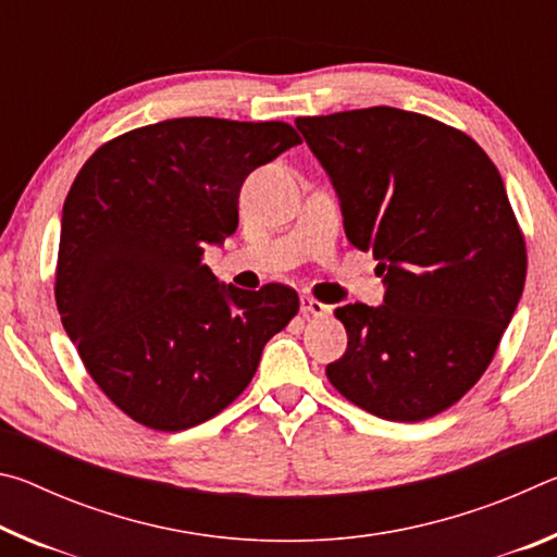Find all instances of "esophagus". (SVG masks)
<instances>
[{"label":"esophagus","instance_id":"34e87169","mask_svg":"<svg viewBox=\"0 0 557 557\" xmlns=\"http://www.w3.org/2000/svg\"><path fill=\"white\" fill-rule=\"evenodd\" d=\"M299 305H301V314H305V317H326L329 314V307L322 305V301L314 299V297L305 295L299 299Z\"/></svg>","mask_w":557,"mask_h":557}]
</instances>
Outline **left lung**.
I'll return each mask as SVG.
<instances>
[{
	"label": "left lung",
	"instance_id": "1",
	"mask_svg": "<svg viewBox=\"0 0 557 557\" xmlns=\"http://www.w3.org/2000/svg\"><path fill=\"white\" fill-rule=\"evenodd\" d=\"M342 201L346 238L373 250L381 307L334 309L348 346L334 388L383 420L420 422L474 388L525 282V240L502 174L474 139L420 112L297 117Z\"/></svg>",
	"mask_w": 557,
	"mask_h": 557
}]
</instances>
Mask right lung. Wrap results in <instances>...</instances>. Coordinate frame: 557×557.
Wrapping results in <instances>:
<instances>
[{"label": "right lung", "mask_w": 557, "mask_h": 557, "mask_svg": "<svg viewBox=\"0 0 557 557\" xmlns=\"http://www.w3.org/2000/svg\"><path fill=\"white\" fill-rule=\"evenodd\" d=\"M301 143L287 122L176 117L98 147L63 203L55 307L98 388L178 432L248 388L297 292L219 285L203 250L238 228L252 169Z\"/></svg>", "instance_id": "1"}]
</instances>
